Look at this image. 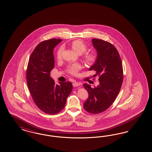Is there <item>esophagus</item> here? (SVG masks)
I'll return each instance as SVG.
<instances>
[{"label": "esophagus", "mask_w": 152, "mask_h": 152, "mask_svg": "<svg viewBox=\"0 0 152 152\" xmlns=\"http://www.w3.org/2000/svg\"><path fill=\"white\" fill-rule=\"evenodd\" d=\"M80 85V83H78V82H74L73 83V87H77V86H78Z\"/></svg>", "instance_id": "esophagus-1"}]
</instances>
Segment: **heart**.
<instances>
[{"instance_id": "1", "label": "heart", "mask_w": 152, "mask_h": 152, "mask_svg": "<svg viewBox=\"0 0 152 152\" xmlns=\"http://www.w3.org/2000/svg\"><path fill=\"white\" fill-rule=\"evenodd\" d=\"M70 45L72 46V48L77 53L81 54L86 51L87 48V46L84 43V42L82 40H74L73 41ZM62 52H63V47H60L59 50L57 51V57L58 59H60L62 56ZM96 55L93 53H86L84 56V58L85 61L88 64H91L95 61ZM82 66L81 65L78 63H76L73 64L72 65L69 66L68 68V71L69 73L75 75L77 74L79 70L81 69Z\"/></svg>"}]
</instances>
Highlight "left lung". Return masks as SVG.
Masks as SVG:
<instances>
[{
  "label": "left lung",
  "instance_id": "obj_1",
  "mask_svg": "<svg viewBox=\"0 0 152 152\" xmlns=\"http://www.w3.org/2000/svg\"><path fill=\"white\" fill-rule=\"evenodd\" d=\"M92 45L97 51L95 62L89 70L96 72L99 84L92 88L84 83L88 98L83 104L84 109L90 113L103 112L112 104L121 90L123 79L122 63L116 48L107 41L92 39Z\"/></svg>",
  "mask_w": 152,
  "mask_h": 152
}]
</instances>
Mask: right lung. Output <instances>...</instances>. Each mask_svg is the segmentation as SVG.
<instances>
[{"instance_id": "obj_1", "label": "right lung", "mask_w": 152, "mask_h": 152, "mask_svg": "<svg viewBox=\"0 0 152 152\" xmlns=\"http://www.w3.org/2000/svg\"><path fill=\"white\" fill-rule=\"evenodd\" d=\"M61 41L51 39L40 43L30 55L26 71L27 84L35 104L49 114L62 110L73 88L71 82L56 84L50 77L55 66L53 49Z\"/></svg>"}]
</instances>
